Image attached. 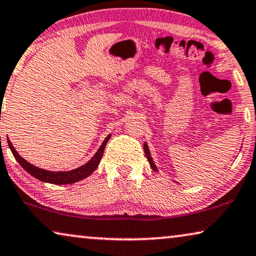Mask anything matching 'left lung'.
<instances>
[{
	"label": "left lung",
	"mask_w": 256,
	"mask_h": 256,
	"mask_svg": "<svg viewBox=\"0 0 256 256\" xmlns=\"http://www.w3.org/2000/svg\"><path fill=\"white\" fill-rule=\"evenodd\" d=\"M144 150H145V156L147 158V160H148V162L150 164V167H152V169L154 172H159L158 170V167L156 166V164H154V161L152 159V156H150V148L148 146H147V142H144ZM178 183V182H176Z\"/></svg>",
	"instance_id": "left-lung-1"
}]
</instances>
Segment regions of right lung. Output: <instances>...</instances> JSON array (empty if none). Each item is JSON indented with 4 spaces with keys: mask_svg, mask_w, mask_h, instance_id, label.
Returning <instances> with one entry per match:
<instances>
[{
    "mask_svg": "<svg viewBox=\"0 0 256 256\" xmlns=\"http://www.w3.org/2000/svg\"><path fill=\"white\" fill-rule=\"evenodd\" d=\"M110 138H111V134L108 136L106 138L103 140L102 145L100 146V148L97 150V152L94 154V156L88 161L87 164L81 166V167L75 168L73 170H68V172H51V170H46V169L36 167V166L28 162L24 158H22L20 156L18 152L15 150V147L12 146V144L9 139H8V145H9V148L12 150V153L14 154V156H15V159L18 161L22 167H23L28 174L39 180V181L52 183V184H72V183L78 182L81 181V180L88 178L89 175H92V172L96 170V168L98 167L100 161L103 156L106 142H109Z\"/></svg>",
    "mask_w": 256,
    "mask_h": 256,
    "instance_id": "add662e5",
    "label": "right lung"
}]
</instances>
